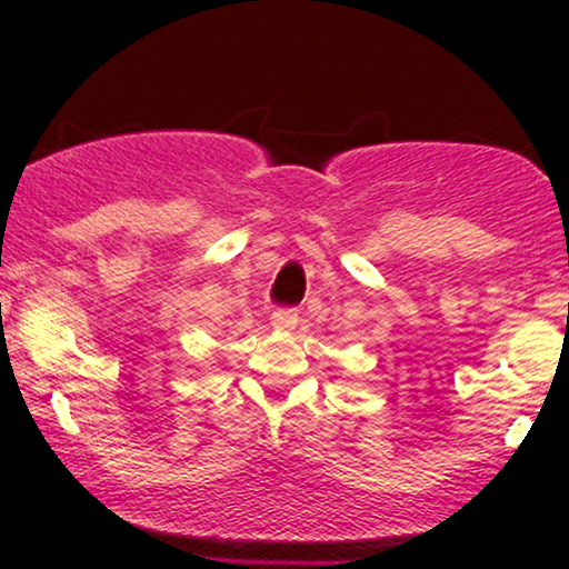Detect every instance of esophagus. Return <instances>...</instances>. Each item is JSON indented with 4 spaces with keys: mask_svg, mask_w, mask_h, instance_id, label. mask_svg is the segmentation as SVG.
Here are the masks:
<instances>
[{
    "mask_svg": "<svg viewBox=\"0 0 569 569\" xmlns=\"http://www.w3.org/2000/svg\"><path fill=\"white\" fill-rule=\"evenodd\" d=\"M297 321H299L297 310H276V312H272V326H276V329L291 331L293 326H297Z\"/></svg>",
    "mask_w": 569,
    "mask_h": 569,
    "instance_id": "obj_1",
    "label": "esophagus"
}]
</instances>
